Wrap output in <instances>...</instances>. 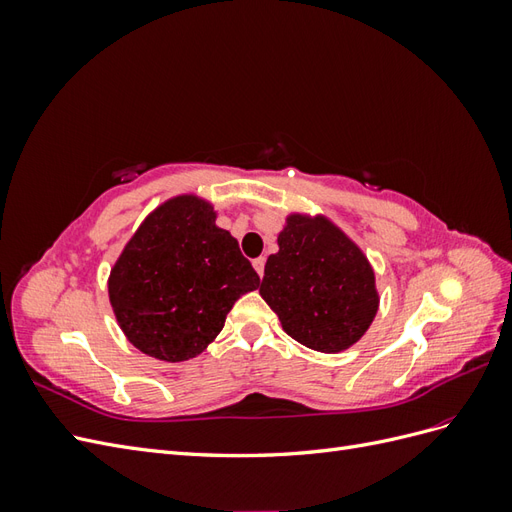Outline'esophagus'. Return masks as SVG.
Returning <instances> with one entry per match:
<instances>
[{
	"label": "esophagus",
	"mask_w": 512,
	"mask_h": 512,
	"mask_svg": "<svg viewBox=\"0 0 512 512\" xmlns=\"http://www.w3.org/2000/svg\"><path fill=\"white\" fill-rule=\"evenodd\" d=\"M254 269H256V273L262 277L265 275V258H254Z\"/></svg>",
	"instance_id": "esophagus-1"
}]
</instances>
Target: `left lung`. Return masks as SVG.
<instances>
[{
	"instance_id": "8db88e82",
	"label": "left lung",
	"mask_w": 512,
	"mask_h": 512,
	"mask_svg": "<svg viewBox=\"0 0 512 512\" xmlns=\"http://www.w3.org/2000/svg\"><path fill=\"white\" fill-rule=\"evenodd\" d=\"M277 245L260 294L284 331L318 352L359 342L378 312L374 271L359 247L331 222L303 215H290Z\"/></svg>"
}]
</instances>
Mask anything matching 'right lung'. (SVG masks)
Listing matches in <instances>:
<instances>
[{
    "label": "right lung",
    "instance_id": "add662e5",
    "mask_svg": "<svg viewBox=\"0 0 512 512\" xmlns=\"http://www.w3.org/2000/svg\"><path fill=\"white\" fill-rule=\"evenodd\" d=\"M258 284L237 239L215 226L213 207L179 196L136 230L111 271L108 297L138 350L179 363L203 352L235 301Z\"/></svg>",
    "mask_w": 512,
    "mask_h": 512
}]
</instances>
